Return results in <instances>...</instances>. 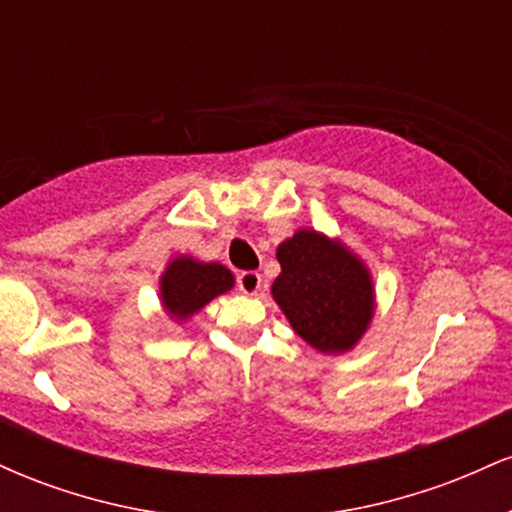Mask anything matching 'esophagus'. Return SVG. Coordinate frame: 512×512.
<instances>
[{"label": "esophagus", "mask_w": 512, "mask_h": 512, "mask_svg": "<svg viewBox=\"0 0 512 512\" xmlns=\"http://www.w3.org/2000/svg\"><path fill=\"white\" fill-rule=\"evenodd\" d=\"M238 289L243 293H248V296H255V293L262 289V274H257V272L238 274Z\"/></svg>", "instance_id": "1"}]
</instances>
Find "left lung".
<instances>
[{
    "label": "left lung",
    "instance_id": "left-lung-1",
    "mask_svg": "<svg viewBox=\"0 0 512 512\" xmlns=\"http://www.w3.org/2000/svg\"><path fill=\"white\" fill-rule=\"evenodd\" d=\"M281 274L272 298L293 332L320 354H346L375 315V286L366 262L339 238L298 228L276 248Z\"/></svg>",
    "mask_w": 512,
    "mask_h": 512
}]
</instances>
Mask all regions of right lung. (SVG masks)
Returning <instances> with one entry per match:
<instances>
[{
  "label": "right lung",
  "mask_w": 512,
  "mask_h": 512,
  "mask_svg": "<svg viewBox=\"0 0 512 512\" xmlns=\"http://www.w3.org/2000/svg\"><path fill=\"white\" fill-rule=\"evenodd\" d=\"M236 276L219 262H199L190 255H178L168 262L158 279V296L166 315L175 322L190 320L209 301L231 291Z\"/></svg>",
  "instance_id": "add662e5"
}]
</instances>
